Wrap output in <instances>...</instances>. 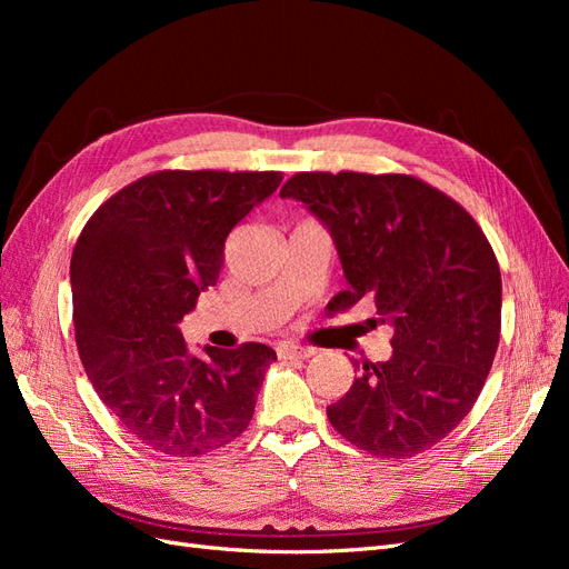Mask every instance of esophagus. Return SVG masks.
<instances>
[{"label": "esophagus", "instance_id": "34e87169", "mask_svg": "<svg viewBox=\"0 0 569 569\" xmlns=\"http://www.w3.org/2000/svg\"><path fill=\"white\" fill-rule=\"evenodd\" d=\"M316 356L313 347H303V343H282L280 358H311Z\"/></svg>", "mask_w": 569, "mask_h": 569}]
</instances>
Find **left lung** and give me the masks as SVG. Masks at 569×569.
<instances>
[{"mask_svg":"<svg viewBox=\"0 0 569 569\" xmlns=\"http://www.w3.org/2000/svg\"><path fill=\"white\" fill-rule=\"evenodd\" d=\"M280 197L303 201L335 237L349 287L330 308L372 299L393 327L391 358L353 363L358 377L327 418L377 458L429 451L472 410L501 339V270L487 234L416 176L311 170Z\"/></svg>","mask_w":569,"mask_h":569,"instance_id":"1","label":"left lung"}]
</instances>
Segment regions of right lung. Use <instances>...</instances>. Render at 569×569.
<instances>
[{"label":"right lung","instance_id":"1","mask_svg":"<svg viewBox=\"0 0 569 569\" xmlns=\"http://www.w3.org/2000/svg\"><path fill=\"white\" fill-rule=\"evenodd\" d=\"M280 170H157L107 199L71 258L76 343L97 396L149 449L203 456L244 432L274 351L199 358L178 322L216 284L226 239Z\"/></svg>","mask_w":569,"mask_h":569}]
</instances>
